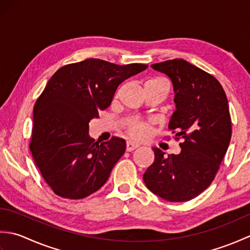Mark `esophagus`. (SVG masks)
Instances as JSON below:
<instances>
[{
    "instance_id": "1",
    "label": "esophagus",
    "mask_w": 250,
    "mask_h": 250,
    "mask_svg": "<svg viewBox=\"0 0 250 250\" xmlns=\"http://www.w3.org/2000/svg\"><path fill=\"white\" fill-rule=\"evenodd\" d=\"M140 145L136 144V143L133 142H126V146H125V149L126 151H133L135 150L136 148H139Z\"/></svg>"
}]
</instances>
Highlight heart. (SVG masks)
Returning <instances> with one entry per match:
<instances>
[{
	"mask_svg": "<svg viewBox=\"0 0 250 250\" xmlns=\"http://www.w3.org/2000/svg\"><path fill=\"white\" fill-rule=\"evenodd\" d=\"M145 88H155L160 89L167 92V83L160 78H152L147 81L144 84ZM152 121L151 120H139L131 119L126 122L125 125V131L130 137L134 140H144L150 134Z\"/></svg>",
	"mask_w": 250,
	"mask_h": 250,
	"instance_id": "obj_1",
	"label": "heart"
}]
</instances>
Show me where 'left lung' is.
Masks as SVG:
<instances>
[{
	"label": "left lung",
	"mask_w": 250,
	"mask_h": 250,
	"mask_svg": "<svg viewBox=\"0 0 250 250\" xmlns=\"http://www.w3.org/2000/svg\"><path fill=\"white\" fill-rule=\"evenodd\" d=\"M172 81L176 110L168 128L182 151L155 161L143 179L151 192L168 202L194 199L213 183L230 144L232 125L227 95L217 79L183 59L151 64Z\"/></svg>",
	"instance_id": "left-lung-1"
}]
</instances>
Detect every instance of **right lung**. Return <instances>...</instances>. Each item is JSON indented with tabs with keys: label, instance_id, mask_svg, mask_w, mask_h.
Returning <instances> with one entry per match:
<instances>
[{
	"label": "right lung",
	"instance_id": "right-lung-1",
	"mask_svg": "<svg viewBox=\"0 0 250 250\" xmlns=\"http://www.w3.org/2000/svg\"><path fill=\"white\" fill-rule=\"evenodd\" d=\"M148 67L87 59L59 68L33 108L30 150L54 192L79 200L98 191L124 155L125 142L113 136L94 143L89 122L107 108L119 84Z\"/></svg>",
	"mask_w": 250,
	"mask_h": 250
}]
</instances>
